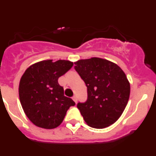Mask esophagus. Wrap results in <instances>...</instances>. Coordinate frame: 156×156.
Segmentation results:
<instances>
[{
	"label": "esophagus",
	"mask_w": 156,
	"mask_h": 156,
	"mask_svg": "<svg viewBox=\"0 0 156 156\" xmlns=\"http://www.w3.org/2000/svg\"><path fill=\"white\" fill-rule=\"evenodd\" d=\"M73 100L75 102H76V101H77V97L76 96V95H74L73 97Z\"/></svg>",
	"instance_id": "obj_1"
}]
</instances>
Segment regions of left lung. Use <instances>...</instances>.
Segmentation results:
<instances>
[{
	"label": "left lung",
	"instance_id": "1",
	"mask_svg": "<svg viewBox=\"0 0 156 156\" xmlns=\"http://www.w3.org/2000/svg\"><path fill=\"white\" fill-rule=\"evenodd\" d=\"M74 64L87 87V101L77 104L87 124L96 129L113 124L124 111L130 93L124 72L115 63L99 58Z\"/></svg>",
	"mask_w": 156,
	"mask_h": 156
}]
</instances>
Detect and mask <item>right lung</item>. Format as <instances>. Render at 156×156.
I'll list each match as a JSON object with an SVG mask.
<instances>
[{"label": "right lung", "instance_id": "right-lung-1", "mask_svg": "<svg viewBox=\"0 0 156 156\" xmlns=\"http://www.w3.org/2000/svg\"><path fill=\"white\" fill-rule=\"evenodd\" d=\"M66 60L39 62L30 66L19 83V94L24 112L34 125L53 129L62 122L75 102L64 95L58 80L73 67Z\"/></svg>", "mask_w": 156, "mask_h": 156}]
</instances>
